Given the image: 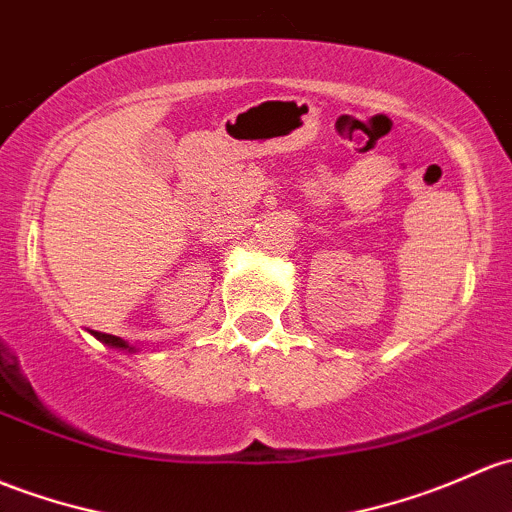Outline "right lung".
I'll list each match as a JSON object with an SVG mask.
<instances>
[{
  "label": "right lung",
  "mask_w": 512,
  "mask_h": 512,
  "mask_svg": "<svg viewBox=\"0 0 512 512\" xmlns=\"http://www.w3.org/2000/svg\"><path fill=\"white\" fill-rule=\"evenodd\" d=\"M93 336L98 338L100 343H105L107 348H117V351H129V353L137 351V348L129 346L127 341H122V338H117V336H110V333H98V331H93Z\"/></svg>",
  "instance_id": "obj_1"
}]
</instances>
